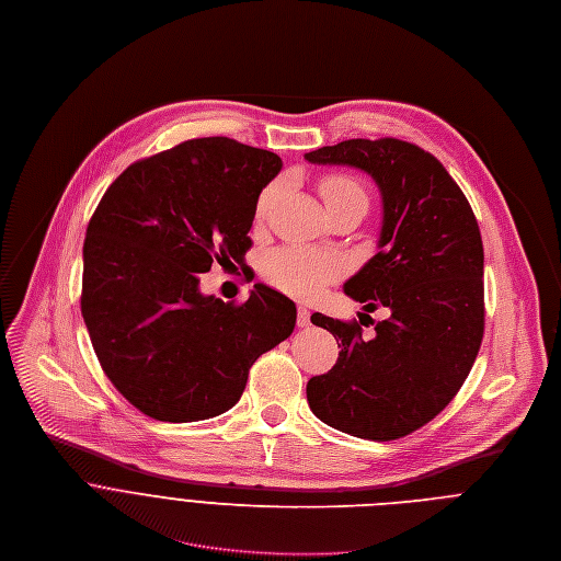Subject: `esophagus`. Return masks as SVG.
I'll return each mask as SVG.
<instances>
[{
    "instance_id": "obj_1",
    "label": "esophagus",
    "mask_w": 561,
    "mask_h": 561,
    "mask_svg": "<svg viewBox=\"0 0 561 561\" xmlns=\"http://www.w3.org/2000/svg\"><path fill=\"white\" fill-rule=\"evenodd\" d=\"M309 316H311V311L307 309V307H302V305H298V316H296V324L302 329V327H309Z\"/></svg>"
}]
</instances>
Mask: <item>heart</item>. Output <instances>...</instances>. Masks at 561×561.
<instances>
[{"mask_svg":"<svg viewBox=\"0 0 561 561\" xmlns=\"http://www.w3.org/2000/svg\"><path fill=\"white\" fill-rule=\"evenodd\" d=\"M320 194L324 198V205H335L352 198L367 201L365 187L352 176H327L320 183ZM272 196H274V187L261 194V201H259L261 214L270 205ZM341 272H343V263L335 256H329L309 248H296V245L280 248L272 252L265 261V278L276 289L294 298L318 296L324 289V285H329Z\"/></svg>","mask_w":561,"mask_h":561,"instance_id":"heart-1","label":"heart"}]
</instances>
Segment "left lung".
<instances>
[{
  "instance_id": "1",
  "label": "left lung",
  "mask_w": 561,
  "mask_h": 561,
  "mask_svg": "<svg viewBox=\"0 0 561 561\" xmlns=\"http://www.w3.org/2000/svg\"><path fill=\"white\" fill-rule=\"evenodd\" d=\"M305 159L352 165L376 181L378 254L345 283V294L365 305L360 323L376 308L388 313L371 340L356 320L311 316L341 354L307 382L309 409L356 437H404L456 398L482 345L484 248L476 214L433 154L400 139H350Z\"/></svg>"
}]
</instances>
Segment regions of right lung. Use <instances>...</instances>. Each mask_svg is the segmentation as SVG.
<instances>
[{"instance_id":"1","label":"right lung","mask_w":561,"mask_h":561,"mask_svg":"<svg viewBox=\"0 0 561 561\" xmlns=\"http://www.w3.org/2000/svg\"><path fill=\"white\" fill-rule=\"evenodd\" d=\"M278 154L190 139L133 163L85 230L81 316L101 369L141 413L196 422L232 409L256 358L289 339L296 305L254 285L241 305L198 289L214 259L241 261Z\"/></svg>"}]
</instances>
